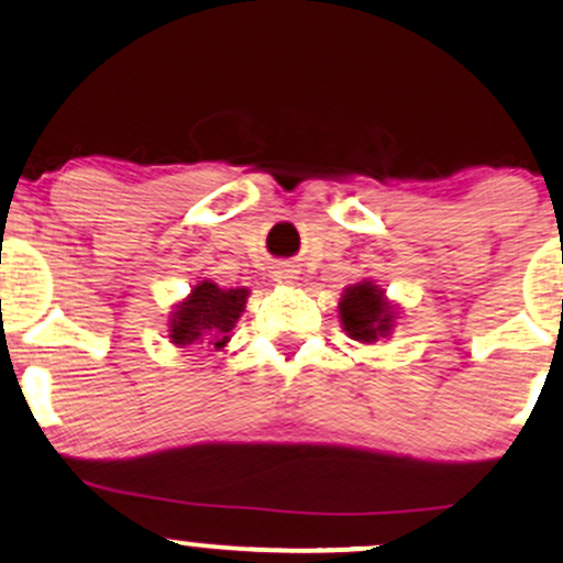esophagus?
<instances>
[{
	"mask_svg": "<svg viewBox=\"0 0 563 563\" xmlns=\"http://www.w3.org/2000/svg\"><path fill=\"white\" fill-rule=\"evenodd\" d=\"M275 280L283 283V286H294V283L299 280V277H296V269H290V267H277V269H275Z\"/></svg>",
	"mask_w": 563,
	"mask_h": 563,
	"instance_id": "34e87169",
	"label": "esophagus"
}]
</instances>
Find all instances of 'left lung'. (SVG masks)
I'll return each instance as SVG.
<instances>
[{
    "label": "left lung",
    "instance_id": "left-lung-1",
    "mask_svg": "<svg viewBox=\"0 0 563 563\" xmlns=\"http://www.w3.org/2000/svg\"><path fill=\"white\" fill-rule=\"evenodd\" d=\"M397 307L386 299V290L376 280H365L346 286L339 301V320L344 333L357 344L373 346L380 339H389L397 325Z\"/></svg>",
    "mask_w": 563,
    "mask_h": 563
}]
</instances>
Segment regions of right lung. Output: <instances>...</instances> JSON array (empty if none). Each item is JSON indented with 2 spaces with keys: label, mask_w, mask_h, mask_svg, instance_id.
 Instances as JSON below:
<instances>
[{
  "label": "right lung",
  "mask_w": 563,
  "mask_h": 563,
  "mask_svg": "<svg viewBox=\"0 0 563 563\" xmlns=\"http://www.w3.org/2000/svg\"><path fill=\"white\" fill-rule=\"evenodd\" d=\"M249 294V288H219L211 277H203L172 307L166 320L169 341L177 349H203L206 344L222 352L245 312Z\"/></svg>",
  "instance_id": "add662e5"
}]
</instances>
